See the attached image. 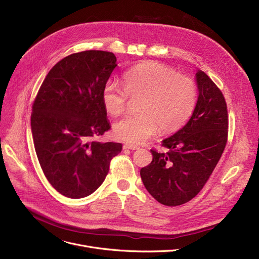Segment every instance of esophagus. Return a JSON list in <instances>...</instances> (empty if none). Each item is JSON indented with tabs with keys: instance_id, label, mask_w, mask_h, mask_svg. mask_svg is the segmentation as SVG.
<instances>
[{
	"instance_id": "esophagus-1",
	"label": "esophagus",
	"mask_w": 259,
	"mask_h": 259,
	"mask_svg": "<svg viewBox=\"0 0 259 259\" xmlns=\"http://www.w3.org/2000/svg\"><path fill=\"white\" fill-rule=\"evenodd\" d=\"M123 149H130V150H138L139 147L136 145H132V144H125L122 146Z\"/></svg>"
}]
</instances>
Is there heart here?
<instances>
[{
  "mask_svg": "<svg viewBox=\"0 0 259 259\" xmlns=\"http://www.w3.org/2000/svg\"><path fill=\"white\" fill-rule=\"evenodd\" d=\"M123 87L116 81L105 83L102 99L105 110L113 116L126 109L128 96L140 97L139 114L129 115L114 125L115 137L123 142L141 144L155 133L174 132L183 127L194 113L198 100L195 81L164 64L144 62L122 76Z\"/></svg>",
  "mask_w": 259,
  "mask_h": 259,
  "instance_id": "1",
  "label": "heart"
}]
</instances>
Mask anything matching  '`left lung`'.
<instances>
[{"mask_svg":"<svg viewBox=\"0 0 259 259\" xmlns=\"http://www.w3.org/2000/svg\"><path fill=\"white\" fill-rule=\"evenodd\" d=\"M198 100L186 125L162 141L169 149H151L152 162L141 169L142 181L160 203L177 206L195 198L219 162L228 141V110L222 92L202 71L196 73Z\"/></svg>","mask_w":259,"mask_h":259,"instance_id":"1","label":"left lung"}]
</instances>
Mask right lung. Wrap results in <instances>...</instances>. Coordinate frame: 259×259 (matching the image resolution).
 Here are the masks:
<instances>
[{
    "label": "right lung",
    "mask_w": 259,
    "mask_h": 259,
    "mask_svg": "<svg viewBox=\"0 0 259 259\" xmlns=\"http://www.w3.org/2000/svg\"><path fill=\"white\" fill-rule=\"evenodd\" d=\"M115 66L113 53L72 54L53 66L33 102L30 126L40 166L67 198L93 194L122 149L120 143L96 140L111 128L102 93Z\"/></svg>",
    "instance_id": "right-lung-1"
}]
</instances>
